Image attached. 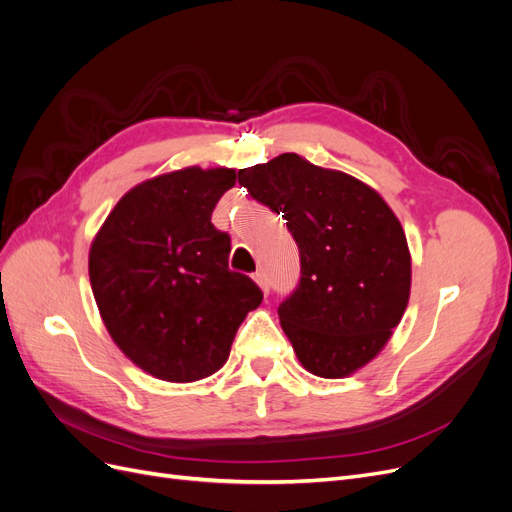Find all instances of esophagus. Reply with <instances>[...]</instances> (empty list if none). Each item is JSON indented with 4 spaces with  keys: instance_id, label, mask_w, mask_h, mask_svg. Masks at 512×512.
I'll return each instance as SVG.
<instances>
[{
    "instance_id": "esophagus-1",
    "label": "esophagus",
    "mask_w": 512,
    "mask_h": 512,
    "mask_svg": "<svg viewBox=\"0 0 512 512\" xmlns=\"http://www.w3.org/2000/svg\"><path fill=\"white\" fill-rule=\"evenodd\" d=\"M254 280H256V284L262 288V292L269 294V290H271V282H269V277H267V273H265V271H256Z\"/></svg>"
}]
</instances>
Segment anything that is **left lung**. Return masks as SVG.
<instances>
[{"label":"left lung","instance_id":"1","mask_svg":"<svg viewBox=\"0 0 512 512\" xmlns=\"http://www.w3.org/2000/svg\"><path fill=\"white\" fill-rule=\"evenodd\" d=\"M260 205L282 213L299 247V284L277 307L301 365L344 378L389 342L410 297V252L380 194L339 170L282 153L239 170Z\"/></svg>","mask_w":512,"mask_h":512}]
</instances>
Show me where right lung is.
I'll return each instance as SVG.
<instances>
[{
    "instance_id": "1",
    "label": "right lung",
    "mask_w": 512,
    "mask_h": 512,
    "mask_svg": "<svg viewBox=\"0 0 512 512\" xmlns=\"http://www.w3.org/2000/svg\"><path fill=\"white\" fill-rule=\"evenodd\" d=\"M237 181L232 168H185L136 185L89 250V280L115 344L168 382L211 376L262 301L252 277L230 271V237L211 213Z\"/></svg>"
}]
</instances>
